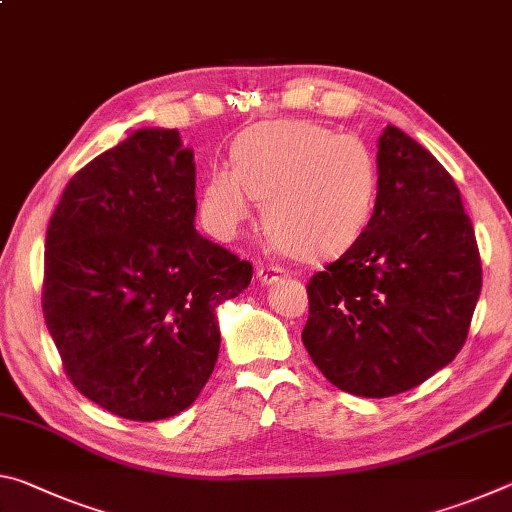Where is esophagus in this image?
<instances>
[{"label":"esophagus","mask_w":512,"mask_h":512,"mask_svg":"<svg viewBox=\"0 0 512 512\" xmlns=\"http://www.w3.org/2000/svg\"><path fill=\"white\" fill-rule=\"evenodd\" d=\"M284 275H287V271H284V268H280V266H259L257 268V277H259V282L264 284V287H271V284L280 282Z\"/></svg>","instance_id":"1"}]
</instances>
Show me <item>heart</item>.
Instances as JSON below:
<instances>
[{
    "label": "heart",
    "instance_id": "b5f03b06",
    "mask_svg": "<svg viewBox=\"0 0 512 512\" xmlns=\"http://www.w3.org/2000/svg\"><path fill=\"white\" fill-rule=\"evenodd\" d=\"M235 167L216 164L203 187V214L232 237L264 203V228L300 262H325L366 232L379 192V169L366 144L316 121H264L232 149Z\"/></svg>",
    "mask_w": 512,
    "mask_h": 512
}]
</instances>
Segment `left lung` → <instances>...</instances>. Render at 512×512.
Returning a JSON list of instances; mask_svg holds the SVG:
<instances>
[{
    "label": "left lung",
    "instance_id": "8db88e82",
    "mask_svg": "<svg viewBox=\"0 0 512 512\" xmlns=\"http://www.w3.org/2000/svg\"><path fill=\"white\" fill-rule=\"evenodd\" d=\"M366 232L309 280L302 343L345 393L391 397L452 363L481 293V259L461 192L413 137L386 126Z\"/></svg>",
    "mask_w": 512,
    "mask_h": 512
}]
</instances>
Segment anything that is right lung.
<instances>
[{"label":"right lung","instance_id":"right-lung-1","mask_svg":"<svg viewBox=\"0 0 512 512\" xmlns=\"http://www.w3.org/2000/svg\"><path fill=\"white\" fill-rule=\"evenodd\" d=\"M194 216V151L176 128H137L69 180L49 221L47 329L79 393L119 418L194 404L219 359L216 309L253 277Z\"/></svg>","mask_w":512,"mask_h":512}]
</instances>
